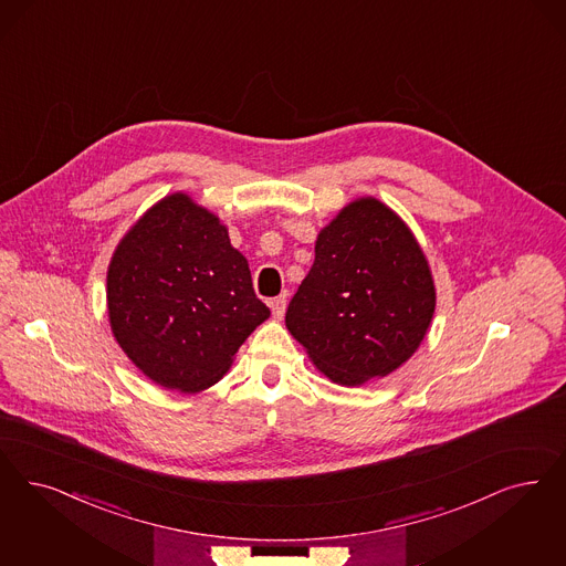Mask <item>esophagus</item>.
I'll return each instance as SVG.
<instances>
[{"mask_svg": "<svg viewBox=\"0 0 566 566\" xmlns=\"http://www.w3.org/2000/svg\"><path fill=\"white\" fill-rule=\"evenodd\" d=\"M286 303H289V294H280L272 301V313L275 319H282V315L286 312Z\"/></svg>", "mask_w": 566, "mask_h": 566, "instance_id": "esophagus-1", "label": "esophagus"}]
</instances>
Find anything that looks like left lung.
<instances>
[{"label":"left lung","instance_id":"left-lung-1","mask_svg":"<svg viewBox=\"0 0 566 566\" xmlns=\"http://www.w3.org/2000/svg\"><path fill=\"white\" fill-rule=\"evenodd\" d=\"M434 305L429 259L408 223L361 196L319 230L286 328L332 382L361 387L418 352Z\"/></svg>","mask_w":566,"mask_h":566}]
</instances>
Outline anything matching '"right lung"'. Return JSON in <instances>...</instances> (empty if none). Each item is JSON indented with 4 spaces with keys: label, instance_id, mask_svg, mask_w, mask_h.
Wrapping results in <instances>:
<instances>
[{
    "label": "right lung",
    "instance_id": "add662e5",
    "mask_svg": "<svg viewBox=\"0 0 566 566\" xmlns=\"http://www.w3.org/2000/svg\"><path fill=\"white\" fill-rule=\"evenodd\" d=\"M106 305L113 336L137 370L179 392L219 382L270 317L228 226L186 192L160 198L120 238Z\"/></svg>",
    "mask_w": 566,
    "mask_h": 566
}]
</instances>
